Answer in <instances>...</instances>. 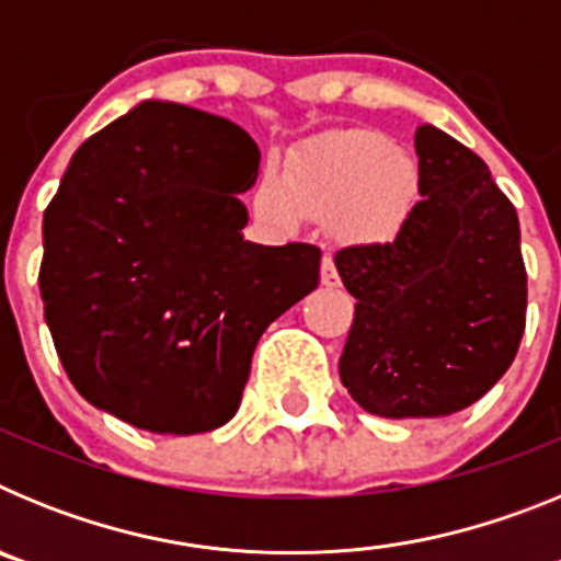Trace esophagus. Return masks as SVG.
<instances>
[{
  "label": "esophagus",
  "mask_w": 561,
  "mask_h": 561,
  "mask_svg": "<svg viewBox=\"0 0 561 561\" xmlns=\"http://www.w3.org/2000/svg\"><path fill=\"white\" fill-rule=\"evenodd\" d=\"M320 280H323V286H331V289L340 286V275H336V266L329 255L323 257V266H320Z\"/></svg>",
  "instance_id": "34e87169"
}]
</instances>
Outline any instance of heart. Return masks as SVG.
I'll list each match as a JSON object with an SVG mask.
<instances>
[{"label": "heart", "mask_w": 561, "mask_h": 561, "mask_svg": "<svg viewBox=\"0 0 561 561\" xmlns=\"http://www.w3.org/2000/svg\"><path fill=\"white\" fill-rule=\"evenodd\" d=\"M419 171L401 146L376 131H356L295 162L286 180L264 171L252 207L264 221L295 227L297 221L331 219L351 241L390 236L415 196Z\"/></svg>", "instance_id": "b5f03b06"}]
</instances>
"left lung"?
Wrapping results in <instances>:
<instances>
[{
    "label": "left lung",
    "mask_w": 561,
    "mask_h": 561,
    "mask_svg": "<svg viewBox=\"0 0 561 561\" xmlns=\"http://www.w3.org/2000/svg\"><path fill=\"white\" fill-rule=\"evenodd\" d=\"M419 193L388 244L334 255L356 297L340 356L351 399L381 419H435L497 385L525 331L519 219L478 153L419 126Z\"/></svg>",
    "instance_id": "left-lung-1"
}]
</instances>
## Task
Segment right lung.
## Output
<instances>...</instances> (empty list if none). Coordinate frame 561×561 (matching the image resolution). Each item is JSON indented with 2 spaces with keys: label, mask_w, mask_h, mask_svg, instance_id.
Segmentation results:
<instances>
[{
  "label": "right lung",
  "mask_w": 561,
  "mask_h": 561,
  "mask_svg": "<svg viewBox=\"0 0 561 561\" xmlns=\"http://www.w3.org/2000/svg\"><path fill=\"white\" fill-rule=\"evenodd\" d=\"M261 151L244 128L146 101L92 134L44 210L38 289L78 393L131 427L236 415L257 340L320 284V250L244 238Z\"/></svg>",
  "instance_id": "right-lung-1"
}]
</instances>
